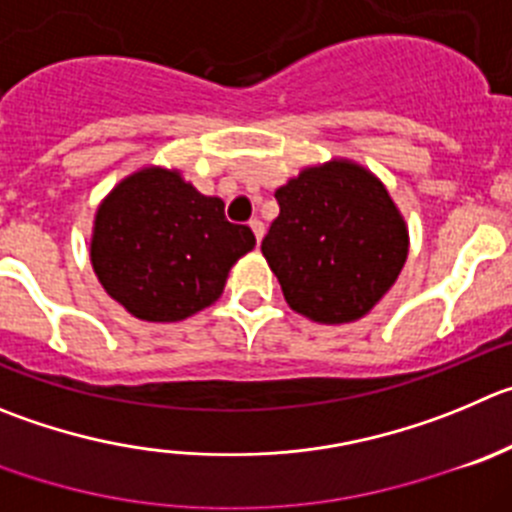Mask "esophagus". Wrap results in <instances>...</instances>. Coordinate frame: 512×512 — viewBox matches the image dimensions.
Segmentation results:
<instances>
[{
	"instance_id": "1",
	"label": "esophagus",
	"mask_w": 512,
	"mask_h": 512,
	"mask_svg": "<svg viewBox=\"0 0 512 512\" xmlns=\"http://www.w3.org/2000/svg\"><path fill=\"white\" fill-rule=\"evenodd\" d=\"M250 227H252V232H255V240H257V245H260V242H262V237H265V224H262L260 219H252V222H250Z\"/></svg>"
}]
</instances>
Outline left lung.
<instances>
[{
    "instance_id": "8db88e82",
    "label": "left lung",
    "mask_w": 512,
    "mask_h": 512,
    "mask_svg": "<svg viewBox=\"0 0 512 512\" xmlns=\"http://www.w3.org/2000/svg\"><path fill=\"white\" fill-rule=\"evenodd\" d=\"M262 255L293 310L318 323L369 313L399 278L409 234L389 191L348 161L305 169L275 191Z\"/></svg>"
}]
</instances>
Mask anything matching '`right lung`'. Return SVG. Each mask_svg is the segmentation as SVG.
<instances>
[{
	"instance_id": "1",
	"label": "right lung",
	"mask_w": 512,
	"mask_h": 512,
	"mask_svg": "<svg viewBox=\"0 0 512 512\" xmlns=\"http://www.w3.org/2000/svg\"><path fill=\"white\" fill-rule=\"evenodd\" d=\"M252 247V229L229 222L222 199L199 194L176 171L143 169L100 204L90 260L128 313L171 323L212 305Z\"/></svg>"
}]
</instances>
